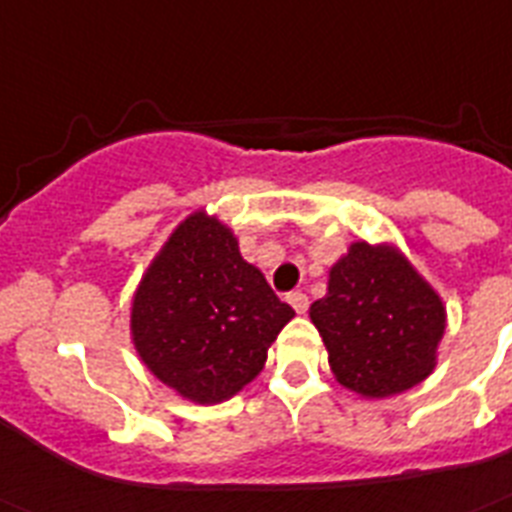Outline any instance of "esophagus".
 Listing matches in <instances>:
<instances>
[{
  "label": "esophagus",
  "instance_id": "esophagus-1",
  "mask_svg": "<svg viewBox=\"0 0 512 512\" xmlns=\"http://www.w3.org/2000/svg\"><path fill=\"white\" fill-rule=\"evenodd\" d=\"M289 304L296 309V312H299V315H304V312H307V307H309V299H307V294H304V291H291Z\"/></svg>",
  "mask_w": 512,
  "mask_h": 512
}]
</instances>
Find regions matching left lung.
Wrapping results in <instances>:
<instances>
[{"label": "left lung", "mask_w": 512, "mask_h": 512, "mask_svg": "<svg viewBox=\"0 0 512 512\" xmlns=\"http://www.w3.org/2000/svg\"><path fill=\"white\" fill-rule=\"evenodd\" d=\"M341 385L367 398L414 388L435 367L445 307L393 247L351 244L309 307Z\"/></svg>", "instance_id": "1"}]
</instances>
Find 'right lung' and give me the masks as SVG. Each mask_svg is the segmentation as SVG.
<instances>
[{
	"instance_id": "add662e5",
	"label": "right lung",
	"mask_w": 512,
	"mask_h": 512,
	"mask_svg": "<svg viewBox=\"0 0 512 512\" xmlns=\"http://www.w3.org/2000/svg\"><path fill=\"white\" fill-rule=\"evenodd\" d=\"M294 317L223 223L195 213L171 234L132 302V341L176 393L218 403L255 380Z\"/></svg>"
}]
</instances>
